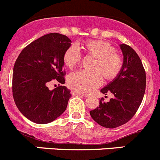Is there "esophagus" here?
Masks as SVG:
<instances>
[{
    "instance_id": "1",
    "label": "esophagus",
    "mask_w": 160,
    "mask_h": 160,
    "mask_svg": "<svg viewBox=\"0 0 160 160\" xmlns=\"http://www.w3.org/2000/svg\"><path fill=\"white\" fill-rule=\"evenodd\" d=\"M72 96H86V95L83 94V93L78 92L76 91H72Z\"/></svg>"
}]
</instances>
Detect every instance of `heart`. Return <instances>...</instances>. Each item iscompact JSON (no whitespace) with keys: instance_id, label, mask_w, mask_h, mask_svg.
Returning a JSON list of instances; mask_svg holds the SVG:
<instances>
[{"instance_id":"b5f03b06","label":"heart","mask_w":160,"mask_h":160,"mask_svg":"<svg viewBox=\"0 0 160 160\" xmlns=\"http://www.w3.org/2000/svg\"><path fill=\"white\" fill-rule=\"evenodd\" d=\"M78 50L88 56L96 58L92 65V72L79 71L72 74L68 78V86L74 91L89 93L99 87L102 76L107 80L113 79L121 72L123 65L122 58L116 53L114 47L109 42L99 39L88 40L77 46ZM66 67L72 69L80 62V55L75 47L66 50L63 56Z\"/></svg>"}]
</instances>
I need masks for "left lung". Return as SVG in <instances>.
Masks as SVG:
<instances>
[{
	"label": "left lung",
	"instance_id": "8db88e82",
	"mask_svg": "<svg viewBox=\"0 0 160 160\" xmlns=\"http://www.w3.org/2000/svg\"><path fill=\"white\" fill-rule=\"evenodd\" d=\"M124 56L121 72L112 82L100 90L111 92L107 102L101 99L99 105L90 111L92 118L99 125L115 128L128 122L142 103L146 85V75L140 58L128 45H120Z\"/></svg>",
	"mask_w": 160,
	"mask_h": 160
}]
</instances>
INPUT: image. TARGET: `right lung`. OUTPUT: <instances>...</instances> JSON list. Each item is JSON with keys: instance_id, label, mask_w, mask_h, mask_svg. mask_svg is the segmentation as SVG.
Listing matches in <instances>:
<instances>
[{"instance_id": "obj_1", "label": "right lung", "mask_w": 160, "mask_h": 160, "mask_svg": "<svg viewBox=\"0 0 160 160\" xmlns=\"http://www.w3.org/2000/svg\"><path fill=\"white\" fill-rule=\"evenodd\" d=\"M68 36L53 32L42 36L25 47L15 63L12 76L13 98L19 111L32 122H52L67 108L70 90L64 84L63 56L71 47ZM58 82L53 90L48 85Z\"/></svg>"}]
</instances>
